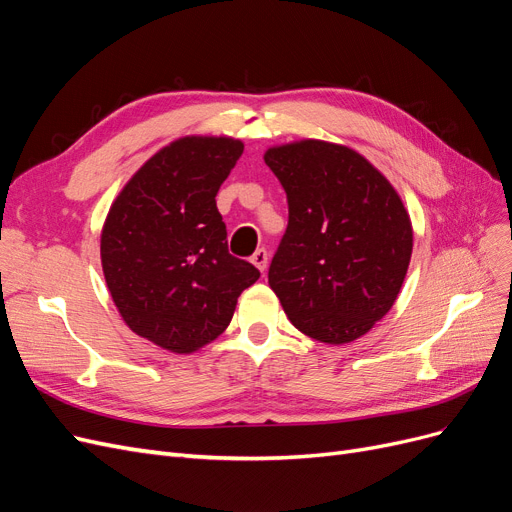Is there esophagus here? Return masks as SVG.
<instances>
[{
    "label": "esophagus",
    "instance_id": "1",
    "mask_svg": "<svg viewBox=\"0 0 512 512\" xmlns=\"http://www.w3.org/2000/svg\"><path fill=\"white\" fill-rule=\"evenodd\" d=\"M267 260H269V256H267V250H256L254 252V256H252V265L260 271V273H265V269H267Z\"/></svg>",
    "mask_w": 512,
    "mask_h": 512
}]
</instances>
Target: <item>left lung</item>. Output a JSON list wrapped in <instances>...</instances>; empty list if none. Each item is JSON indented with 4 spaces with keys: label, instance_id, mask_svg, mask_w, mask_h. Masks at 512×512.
<instances>
[{
    "label": "left lung",
    "instance_id": "1",
    "mask_svg": "<svg viewBox=\"0 0 512 512\" xmlns=\"http://www.w3.org/2000/svg\"><path fill=\"white\" fill-rule=\"evenodd\" d=\"M265 162L288 198L269 286L288 320L322 344H350L393 307L412 256V222L380 170L346 145H277Z\"/></svg>",
    "mask_w": 512,
    "mask_h": 512
}]
</instances>
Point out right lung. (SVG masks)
<instances>
[{
    "label": "right lung",
    "mask_w": 512,
    "mask_h": 512,
    "mask_svg": "<svg viewBox=\"0 0 512 512\" xmlns=\"http://www.w3.org/2000/svg\"><path fill=\"white\" fill-rule=\"evenodd\" d=\"M243 143L183 136L151 156L108 209L100 237L108 292L128 327L190 354L222 335L260 271L230 256L215 194Z\"/></svg>",
    "instance_id": "1"
}]
</instances>
